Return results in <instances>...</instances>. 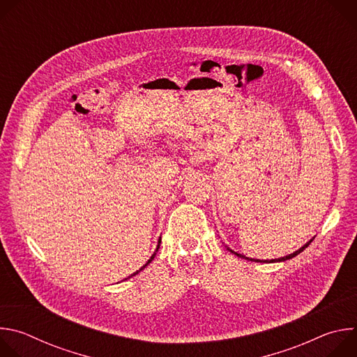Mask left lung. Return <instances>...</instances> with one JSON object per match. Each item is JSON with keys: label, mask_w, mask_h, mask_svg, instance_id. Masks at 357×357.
I'll return each mask as SVG.
<instances>
[{"label": "left lung", "mask_w": 357, "mask_h": 357, "mask_svg": "<svg viewBox=\"0 0 357 357\" xmlns=\"http://www.w3.org/2000/svg\"><path fill=\"white\" fill-rule=\"evenodd\" d=\"M312 240H314V238H312ZM312 240H310V241H308L307 244H305V245H302V247H301L299 250H296L295 252L289 254V256H285V257H281V259H277V260H270V261H271V263H277V261H285V260H289V259H292V257L298 256V254H299L301 251H303L305 248H307V247H308V245L311 244V241H312ZM230 251H231V250H230ZM231 252H234V251H231ZM234 254H236V256H237V257H241V259H245V260H251V259H248V257H244V256H241V254H238V252H234ZM251 261H257V263L260 261V263H261V260H251ZM264 261H267V260H264ZM264 261H263V263H264Z\"/></svg>", "instance_id": "obj_1"}]
</instances>
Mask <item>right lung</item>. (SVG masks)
I'll list each match as a JSON object with an SVG mask.
<instances>
[{"mask_svg":"<svg viewBox=\"0 0 357 357\" xmlns=\"http://www.w3.org/2000/svg\"><path fill=\"white\" fill-rule=\"evenodd\" d=\"M160 244H161V238H160V241H158V245H157V250H155V252H154V254H152V256H151V259H149V260H148V261H146V264H145V266H142V267H141V268H139V270H138V271H137V273H134V274H131V275H130V277H132V275H135V274H138V273H139V271H141V270H144V268H145V267H146V266H148V264H149V263H151V261H152V260H154V257H155V254H157V251H158V248H160ZM130 277H128V278H130Z\"/></svg>","mask_w":357,"mask_h":357,"instance_id":"right-lung-1","label":"right lung"}]
</instances>
